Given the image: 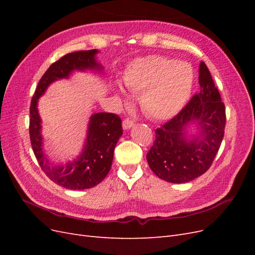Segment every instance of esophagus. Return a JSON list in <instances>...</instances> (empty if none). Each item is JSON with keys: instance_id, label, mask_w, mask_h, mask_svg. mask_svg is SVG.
Wrapping results in <instances>:
<instances>
[{"instance_id": "34e87169", "label": "esophagus", "mask_w": 255, "mask_h": 255, "mask_svg": "<svg viewBox=\"0 0 255 255\" xmlns=\"http://www.w3.org/2000/svg\"><path fill=\"white\" fill-rule=\"evenodd\" d=\"M133 125H134V121L130 119V118H126L125 120H123V122H122V127H123V128H125V129L130 128L133 127Z\"/></svg>"}]
</instances>
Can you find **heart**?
I'll use <instances>...</instances> for the list:
<instances>
[{
    "mask_svg": "<svg viewBox=\"0 0 255 255\" xmlns=\"http://www.w3.org/2000/svg\"><path fill=\"white\" fill-rule=\"evenodd\" d=\"M123 81L130 92H141L139 102L145 115L156 120H166L187 103L194 87L195 73L186 61L150 55L129 64ZM119 91L126 96L122 88Z\"/></svg>",
    "mask_w": 255,
    "mask_h": 255,
    "instance_id": "b5f03b06",
    "label": "heart"
}]
</instances>
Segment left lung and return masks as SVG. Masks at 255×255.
Here are the masks:
<instances>
[{
  "mask_svg": "<svg viewBox=\"0 0 255 255\" xmlns=\"http://www.w3.org/2000/svg\"><path fill=\"white\" fill-rule=\"evenodd\" d=\"M199 84L200 92L155 129V140L146 154L151 170L167 182L186 183L205 173L225 135L226 107L203 61L199 68ZM194 121H198L203 133L187 140L184 128Z\"/></svg>",
  "mask_w": 255,
  "mask_h": 255,
  "instance_id": "left-lung-1",
  "label": "left lung"
}]
</instances>
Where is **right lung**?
<instances>
[{"instance_id": "add662e5", "label": "right lung", "mask_w": 255, "mask_h": 255, "mask_svg": "<svg viewBox=\"0 0 255 255\" xmlns=\"http://www.w3.org/2000/svg\"><path fill=\"white\" fill-rule=\"evenodd\" d=\"M97 53V50L72 52L53 63L38 83L30 101L29 138L38 164L51 181L68 189H88L105 179L111 170L116 143L122 135L121 119L113 113L92 115L86 143L80 157L64 165H55L42 151L41 120L38 115L37 102L52 82L68 78L73 70L102 69L96 61Z\"/></svg>"}]
</instances>
